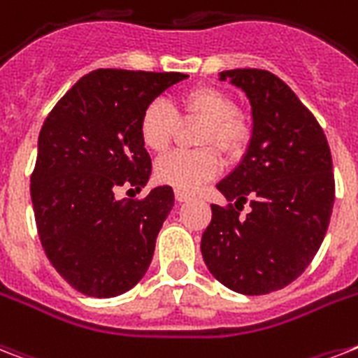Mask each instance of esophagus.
Returning a JSON list of instances; mask_svg holds the SVG:
<instances>
[{
	"instance_id": "34e87169",
	"label": "esophagus",
	"mask_w": 358,
	"mask_h": 358,
	"mask_svg": "<svg viewBox=\"0 0 358 358\" xmlns=\"http://www.w3.org/2000/svg\"><path fill=\"white\" fill-rule=\"evenodd\" d=\"M174 199L178 200V202H187V200L191 199V194L185 193V191H180V189H176V191H174Z\"/></svg>"
}]
</instances>
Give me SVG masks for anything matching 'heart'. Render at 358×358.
I'll return each instance as SVG.
<instances>
[{"mask_svg":"<svg viewBox=\"0 0 358 358\" xmlns=\"http://www.w3.org/2000/svg\"><path fill=\"white\" fill-rule=\"evenodd\" d=\"M182 117L204 121L196 136L194 150H173L156 162L154 173L162 184L180 191H194L217 176L219 150L228 162L239 159L248 143V127L237 115V104L226 92L215 86H196L180 101ZM178 127V115L167 101L154 99L139 117V138L149 150L164 152L171 145ZM214 149L211 150L210 147Z\"/></svg>","mask_w":358,"mask_h":358,"instance_id":"1","label":"heart"}]
</instances>
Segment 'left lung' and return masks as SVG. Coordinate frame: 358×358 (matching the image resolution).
Segmentation results:
<instances>
[{
	"mask_svg": "<svg viewBox=\"0 0 358 358\" xmlns=\"http://www.w3.org/2000/svg\"><path fill=\"white\" fill-rule=\"evenodd\" d=\"M246 94L252 138L241 164L217 184L228 208L211 204L202 257L228 289L259 296L303 274L320 248L335 204L324 130L296 94L264 69H228L220 80ZM250 213L239 217L242 204Z\"/></svg>",
	"mask_w": 358,
	"mask_h": 358,
	"instance_id": "1",
	"label": "left lung"
}]
</instances>
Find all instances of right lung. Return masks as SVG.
Returning <instances> with one entry per match:
<instances>
[{
    "label": "right lung",
    "mask_w": 358,
    "mask_h": 358,
    "mask_svg": "<svg viewBox=\"0 0 358 358\" xmlns=\"http://www.w3.org/2000/svg\"><path fill=\"white\" fill-rule=\"evenodd\" d=\"M184 78L174 71L97 69L55 104L40 130L31 176L38 235L58 274L83 294H123L149 268L174 206L173 189L159 185L141 200L115 193L141 191L149 182L152 164L139 117Z\"/></svg>",
    "instance_id": "1"
}]
</instances>
